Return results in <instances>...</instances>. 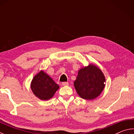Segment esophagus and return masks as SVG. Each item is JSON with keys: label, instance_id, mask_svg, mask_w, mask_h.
I'll return each mask as SVG.
<instances>
[{"label": "esophagus", "instance_id": "1", "mask_svg": "<svg viewBox=\"0 0 134 134\" xmlns=\"http://www.w3.org/2000/svg\"><path fill=\"white\" fill-rule=\"evenodd\" d=\"M69 83H67V82H63V83H62V85L63 86H69Z\"/></svg>", "mask_w": 134, "mask_h": 134}]
</instances>
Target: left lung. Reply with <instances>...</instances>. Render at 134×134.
Returning <instances> with one entry per match:
<instances>
[{"mask_svg": "<svg viewBox=\"0 0 134 134\" xmlns=\"http://www.w3.org/2000/svg\"><path fill=\"white\" fill-rule=\"evenodd\" d=\"M106 79L102 71L94 64L79 70L74 86L81 98L92 100L97 98L105 87Z\"/></svg>", "mask_w": 134, "mask_h": 134, "instance_id": "1", "label": "left lung"}]
</instances>
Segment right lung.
I'll return each instance as SVG.
<instances>
[{"label":"right lung","mask_w":134,"mask_h":134,"mask_svg":"<svg viewBox=\"0 0 134 134\" xmlns=\"http://www.w3.org/2000/svg\"><path fill=\"white\" fill-rule=\"evenodd\" d=\"M30 86L34 94L41 100L53 98L60 87L42 70L34 77Z\"/></svg>","instance_id":"right-lung-1"}]
</instances>
